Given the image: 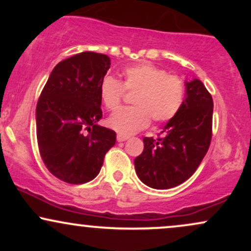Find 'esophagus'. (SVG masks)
I'll return each mask as SVG.
<instances>
[{"label":"esophagus","instance_id":"1","mask_svg":"<svg viewBox=\"0 0 251 251\" xmlns=\"http://www.w3.org/2000/svg\"><path fill=\"white\" fill-rule=\"evenodd\" d=\"M127 139H128V135H125V134H122V133L117 134V140L119 143L125 142V140H127Z\"/></svg>","mask_w":251,"mask_h":251}]
</instances>
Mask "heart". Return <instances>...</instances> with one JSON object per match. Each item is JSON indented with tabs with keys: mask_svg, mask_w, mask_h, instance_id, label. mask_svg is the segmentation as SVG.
<instances>
[{
	"mask_svg": "<svg viewBox=\"0 0 251 251\" xmlns=\"http://www.w3.org/2000/svg\"><path fill=\"white\" fill-rule=\"evenodd\" d=\"M123 81L106 75L99 83L100 99L107 109H116L125 91L134 92V106L117 109L108 118V126L122 134H132L148 127L151 119L155 124L168 123L177 116L185 98L180 77L149 62L126 67Z\"/></svg>",
	"mask_w": 251,
	"mask_h": 251,
	"instance_id": "heart-1",
	"label": "heart"
}]
</instances>
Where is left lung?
Segmentation results:
<instances>
[{"instance_id":"8db88e82","label":"left lung","mask_w":251,"mask_h":251,"mask_svg":"<svg viewBox=\"0 0 251 251\" xmlns=\"http://www.w3.org/2000/svg\"><path fill=\"white\" fill-rule=\"evenodd\" d=\"M180 111L160 137L144 138L143 153L134 159L137 176L153 189H171L189 179L208 152L212 137L211 94L198 79L186 81Z\"/></svg>"}]
</instances>
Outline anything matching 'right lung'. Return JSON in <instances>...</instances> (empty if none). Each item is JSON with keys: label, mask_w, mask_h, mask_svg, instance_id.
Here are the masks:
<instances>
[{"label": "right lung", "mask_w": 251, "mask_h": 251, "mask_svg": "<svg viewBox=\"0 0 251 251\" xmlns=\"http://www.w3.org/2000/svg\"><path fill=\"white\" fill-rule=\"evenodd\" d=\"M109 66L107 55L94 51L68 57L51 71L37 101L40 154L50 174L66 183L94 179L116 144V132L97 124L102 117L99 83Z\"/></svg>", "instance_id": "right-lung-1"}]
</instances>
